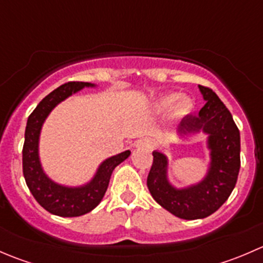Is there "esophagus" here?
I'll return each instance as SVG.
<instances>
[{"label":"esophagus","instance_id":"esophagus-1","mask_svg":"<svg viewBox=\"0 0 263 263\" xmlns=\"http://www.w3.org/2000/svg\"><path fill=\"white\" fill-rule=\"evenodd\" d=\"M135 146L137 148H151L153 147V141L150 139H141V140H137L135 142Z\"/></svg>","mask_w":263,"mask_h":263}]
</instances>
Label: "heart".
<instances>
[{
    "mask_svg": "<svg viewBox=\"0 0 263 263\" xmlns=\"http://www.w3.org/2000/svg\"><path fill=\"white\" fill-rule=\"evenodd\" d=\"M159 110H165L172 107L173 113L177 117H184L190 115L195 108L192 99L188 97H179L177 94H168L161 97L156 103Z\"/></svg>",
    "mask_w": 263,
    "mask_h": 263,
    "instance_id": "obj_1",
    "label": "heart"
}]
</instances>
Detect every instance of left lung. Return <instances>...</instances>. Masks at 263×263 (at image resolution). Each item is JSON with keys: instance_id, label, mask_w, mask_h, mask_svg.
I'll use <instances>...</instances> for the list:
<instances>
[{"instance_id": "1", "label": "left lung", "mask_w": 263, "mask_h": 263, "mask_svg": "<svg viewBox=\"0 0 263 263\" xmlns=\"http://www.w3.org/2000/svg\"><path fill=\"white\" fill-rule=\"evenodd\" d=\"M206 104L198 116H187L179 123V136L208 135L210 166L205 178L197 184L176 188L166 177L168 159L154 151L153 165L147 176V188L154 200L184 220L203 219L214 214L230 196L240 168V135L237 124L224 103L210 87L198 85Z\"/></svg>"}]
</instances>
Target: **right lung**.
<instances>
[{
    "label": "right lung",
    "instance_id": "1",
    "mask_svg": "<svg viewBox=\"0 0 263 263\" xmlns=\"http://www.w3.org/2000/svg\"><path fill=\"white\" fill-rule=\"evenodd\" d=\"M92 86L95 85L80 81H71L61 85L36 105L26 123L25 141L23 147L24 178L39 205L57 216H81L97 208L104 197L115 168L126 160L131 154V151L126 150L118 155L105 159L99 165L91 181L80 187H66L58 184L44 173L39 160V136L44 121L53 108L66 98L80 91L84 87Z\"/></svg>",
    "mask_w": 263,
    "mask_h": 263
}]
</instances>
